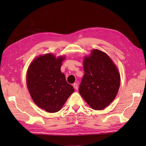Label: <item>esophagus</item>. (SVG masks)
I'll use <instances>...</instances> for the list:
<instances>
[{
    "label": "esophagus",
    "instance_id": "1",
    "mask_svg": "<svg viewBox=\"0 0 146 146\" xmlns=\"http://www.w3.org/2000/svg\"><path fill=\"white\" fill-rule=\"evenodd\" d=\"M73 86H74V88L75 89H76V90H78V84H77V83H74Z\"/></svg>",
    "mask_w": 146,
    "mask_h": 146
}]
</instances>
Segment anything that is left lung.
<instances>
[{
	"mask_svg": "<svg viewBox=\"0 0 146 146\" xmlns=\"http://www.w3.org/2000/svg\"><path fill=\"white\" fill-rule=\"evenodd\" d=\"M85 75L78 91L90 107L101 110L115 99L120 86V74L104 52L95 49L84 60Z\"/></svg>",
	"mask_w": 146,
	"mask_h": 146,
	"instance_id": "left-lung-1",
	"label": "left lung"
}]
</instances>
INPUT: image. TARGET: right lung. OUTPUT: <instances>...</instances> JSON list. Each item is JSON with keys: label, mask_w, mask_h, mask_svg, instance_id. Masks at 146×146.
I'll list each match as a JSON object with an SVG mask.
<instances>
[{"label": "right lung", "mask_w": 146, "mask_h": 146, "mask_svg": "<svg viewBox=\"0 0 146 146\" xmlns=\"http://www.w3.org/2000/svg\"><path fill=\"white\" fill-rule=\"evenodd\" d=\"M64 58H56L51 54L39 56L28 69L27 83L30 96L39 108L47 112L58 111L74 91L61 72Z\"/></svg>", "instance_id": "1"}]
</instances>
